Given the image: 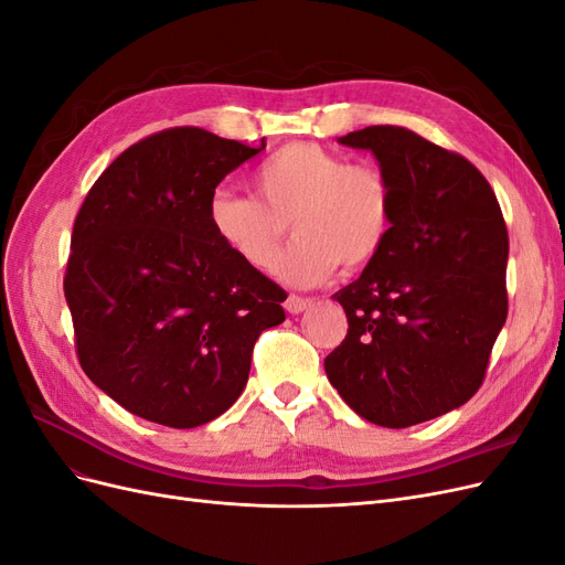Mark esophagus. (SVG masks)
Here are the masks:
<instances>
[{"instance_id":"34e87169","label":"esophagus","mask_w":565,"mask_h":565,"mask_svg":"<svg viewBox=\"0 0 565 565\" xmlns=\"http://www.w3.org/2000/svg\"><path fill=\"white\" fill-rule=\"evenodd\" d=\"M313 306V299H303V297H297V295H289L285 299V311L292 313V316H299L303 311H309Z\"/></svg>"}]
</instances>
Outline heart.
<instances>
[{
    "label": "heart",
    "mask_w": 565,
    "mask_h": 565,
    "mask_svg": "<svg viewBox=\"0 0 565 565\" xmlns=\"http://www.w3.org/2000/svg\"><path fill=\"white\" fill-rule=\"evenodd\" d=\"M260 200L216 188L207 216L237 259L268 268L289 228L297 241L273 264L285 285L313 287L377 262L393 231L396 198L382 169L351 164L318 143H287L254 172Z\"/></svg>",
    "instance_id": "1"
}]
</instances>
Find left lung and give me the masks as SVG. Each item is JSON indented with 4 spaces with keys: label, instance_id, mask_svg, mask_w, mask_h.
<instances>
[{
    "label": "left lung",
    "instance_id": "8db88e82",
    "mask_svg": "<svg viewBox=\"0 0 565 565\" xmlns=\"http://www.w3.org/2000/svg\"><path fill=\"white\" fill-rule=\"evenodd\" d=\"M339 143L372 152L396 212L377 262L332 297L349 334L324 372L363 419L405 429L465 405L483 384L507 320L509 235L490 183L457 152L391 125Z\"/></svg>",
    "mask_w": 565,
    "mask_h": 565
}]
</instances>
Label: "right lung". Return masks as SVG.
I'll use <instances>...</instances> for the list:
<instances>
[{
	"mask_svg": "<svg viewBox=\"0 0 565 565\" xmlns=\"http://www.w3.org/2000/svg\"><path fill=\"white\" fill-rule=\"evenodd\" d=\"M198 127L134 143L84 200L63 280L79 365L148 422L193 429L241 396L282 289L218 241L216 185L262 152Z\"/></svg>",
	"mask_w": 565,
	"mask_h": 565,
	"instance_id": "obj_1",
	"label": "right lung"
}]
</instances>
